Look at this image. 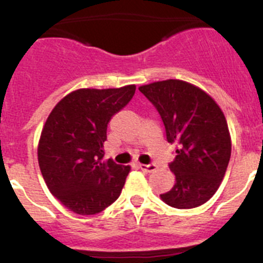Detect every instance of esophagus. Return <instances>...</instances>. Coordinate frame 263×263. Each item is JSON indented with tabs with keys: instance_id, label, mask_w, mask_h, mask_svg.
<instances>
[{
	"instance_id": "esophagus-1",
	"label": "esophagus",
	"mask_w": 263,
	"mask_h": 263,
	"mask_svg": "<svg viewBox=\"0 0 263 263\" xmlns=\"http://www.w3.org/2000/svg\"><path fill=\"white\" fill-rule=\"evenodd\" d=\"M141 171L146 172V173H151V172L156 171V165L155 164H139Z\"/></svg>"
}]
</instances>
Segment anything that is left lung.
<instances>
[{
	"label": "left lung",
	"mask_w": 263,
	"mask_h": 263,
	"mask_svg": "<svg viewBox=\"0 0 263 263\" xmlns=\"http://www.w3.org/2000/svg\"><path fill=\"white\" fill-rule=\"evenodd\" d=\"M139 91L157 109L166 141L176 146L169 162L176 183L160 197L177 209L200 206L218 190L231 156L223 112L206 92L181 80L152 82Z\"/></svg>",
	"instance_id": "left-lung-1"
}]
</instances>
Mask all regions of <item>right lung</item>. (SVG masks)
<instances>
[{
    "mask_svg": "<svg viewBox=\"0 0 263 263\" xmlns=\"http://www.w3.org/2000/svg\"><path fill=\"white\" fill-rule=\"evenodd\" d=\"M134 92V85L80 89L47 117L39 143L40 169L50 192L69 211L101 213L121 194L130 166L103 161V143L108 122Z\"/></svg>",
    "mask_w": 263,
    "mask_h": 263,
    "instance_id": "add662e5",
    "label": "right lung"
}]
</instances>
